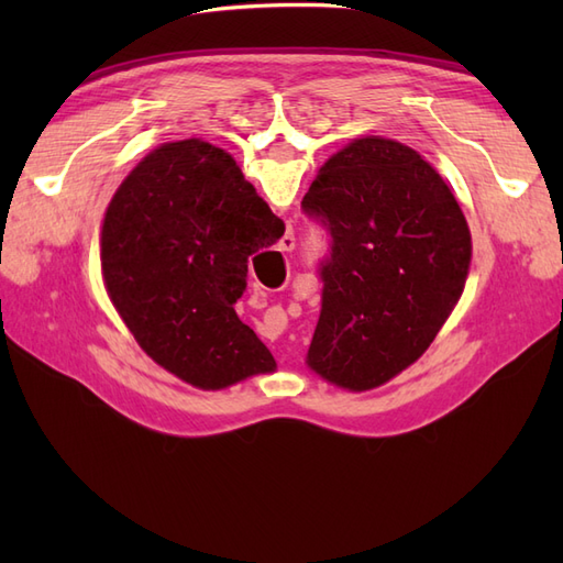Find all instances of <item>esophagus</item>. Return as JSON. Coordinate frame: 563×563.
Listing matches in <instances>:
<instances>
[{"mask_svg":"<svg viewBox=\"0 0 563 563\" xmlns=\"http://www.w3.org/2000/svg\"><path fill=\"white\" fill-rule=\"evenodd\" d=\"M296 249V234L294 232H286L282 240H279V251H286V253H291Z\"/></svg>","mask_w":563,"mask_h":563,"instance_id":"esophagus-1","label":"esophagus"}]
</instances>
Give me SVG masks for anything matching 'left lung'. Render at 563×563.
Here are the masks:
<instances>
[{"label":"left lung","instance_id":"left-lung-1","mask_svg":"<svg viewBox=\"0 0 563 563\" xmlns=\"http://www.w3.org/2000/svg\"><path fill=\"white\" fill-rule=\"evenodd\" d=\"M300 207L329 234L308 366L352 391L378 387L453 312L472 258L467 220L416 150L380 135L335 152Z\"/></svg>","mask_w":563,"mask_h":563}]
</instances>
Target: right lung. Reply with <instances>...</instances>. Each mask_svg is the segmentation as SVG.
<instances>
[{
	"mask_svg": "<svg viewBox=\"0 0 563 563\" xmlns=\"http://www.w3.org/2000/svg\"><path fill=\"white\" fill-rule=\"evenodd\" d=\"M282 218L242 168L207 141L157 147L119 185L100 232L110 300L166 371L220 389L275 371V356L232 305L249 255L277 244Z\"/></svg>",
	"mask_w": 563,
	"mask_h": 563,
	"instance_id": "right-lung-1",
	"label": "right lung"
}]
</instances>
